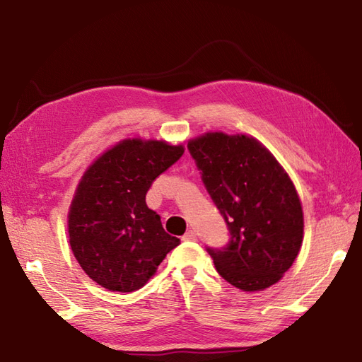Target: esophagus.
Returning <instances> with one entry per match:
<instances>
[{"label":"esophagus","instance_id":"1","mask_svg":"<svg viewBox=\"0 0 362 362\" xmlns=\"http://www.w3.org/2000/svg\"><path fill=\"white\" fill-rule=\"evenodd\" d=\"M182 240H183V241H196L197 236H196V233L193 232V230H189V232H187L185 235L182 236Z\"/></svg>","mask_w":362,"mask_h":362}]
</instances>
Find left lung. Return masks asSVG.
Segmentation results:
<instances>
[{
  "label": "left lung",
  "mask_w": 362,
  "mask_h": 362,
  "mask_svg": "<svg viewBox=\"0 0 362 362\" xmlns=\"http://www.w3.org/2000/svg\"><path fill=\"white\" fill-rule=\"evenodd\" d=\"M188 151L228 228L224 247H206L216 271L243 291L272 286L294 263L303 238L302 205L288 174L245 135L206 134Z\"/></svg>",
  "instance_id": "left-lung-1"
}]
</instances>
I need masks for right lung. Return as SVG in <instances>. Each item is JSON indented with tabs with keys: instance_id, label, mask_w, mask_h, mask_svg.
I'll list each match as a JSON object with an SVG mask.
<instances>
[{
	"instance_id": "add662e5",
	"label": "right lung",
	"mask_w": 362,
	"mask_h": 362,
	"mask_svg": "<svg viewBox=\"0 0 362 362\" xmlns=\"http://www.w3.org/2000/svg\"><path fill=\"white\" fill-rule=\"evenodd\" d=\"M182 156V146L126 140L83 174L68 216V233L78 263L103 288L140 289L166 253L180 244L148 209L146 193Z\"/></svg>"
}]
</instances>
